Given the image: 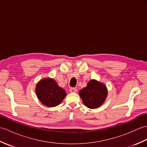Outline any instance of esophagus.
Segmentation results:
<instances>
[{
  "mask_svg": "<svg viewBox=\"0 0 147 147\" xmlns=\"http://www.w3.org/2000/svg\"><path fill=\"white\" fill-rule=\"evenodd\" d=\"M69 91L71 93H76L77 92V89L76 88H70Z\"/></svg>",
  "mask_w": 147,
  "mask_h": 147,
  "instance_id": "obj_1",
  "label": "esophagus"
}]
</instances>
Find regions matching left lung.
Returning <instances> with one entry per match:
<instances>
[{"mask_svg":"<svg viewBox=\"0 0 147 147\" xmlns=\"http://www.w3.org/2000/svg\"><path fill=\"white\" fill-rule=\"evenodd\" d=\"M107 87L104 83L92 80L79 92L83 104L89 109H96L104 104L107 96Z\"/></svg>","mask_w":147,"mask_h":147,"instance_id":"8db88e82","label":"left lung"}]
</instances>
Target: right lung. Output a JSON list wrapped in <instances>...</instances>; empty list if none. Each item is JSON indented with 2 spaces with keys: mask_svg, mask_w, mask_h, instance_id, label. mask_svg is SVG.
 I'll return each mask as SVG.
<instances>
[{
  "mask_svg": "<svg viewBox=\"0 0 147 147\" xmlns=\"http://www.w3.org/2000/svg\"><path fill=\"white\" fill-rule=\"evenodd\" d=\"M35 92L39 100L50 107L60 104L67 95L65 90L50 78L42 79L37 83Z\"/></svg>",
  "mask_w": 147,
  "mask_h": 147,
  "instance_id": "1",
  "label": "right lung"
}]
</instances>
